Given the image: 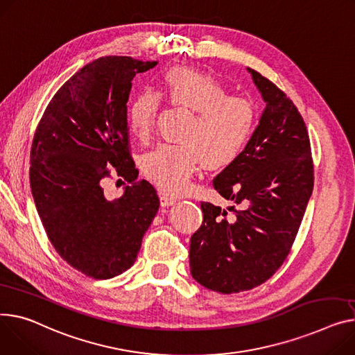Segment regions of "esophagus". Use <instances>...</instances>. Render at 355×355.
Masks as SVG:
<instances>
[{
	"label": "esophagus",
	"mask_w": 355,
	"mask_h": 355,
	"mask_svg": "<svg viewBox=\"0 0 355 355\" xmlns=\"http://www.w3.org/2000/svg\"><path fill=\"white\" fill-rule=\"evenodd\" d=\"M175 201H177L175 197H171V196L165 194V193H159V202H161L162 207H168V205L174 204Z\"/></svg>",
	"instance_id": "obj_1"
}]
</instances>
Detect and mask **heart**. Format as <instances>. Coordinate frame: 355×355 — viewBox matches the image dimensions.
I'll list each match as a JSON object with an SVG mask.
<instances>
[{
  "instance_id": "heart-1",
  "label": "heart",
  "mask_w": 355,
  "mask_h": 355,
  "mask_svg": "<svg viewBox=\"0 0 355 355\" xmlns=\"http://www.w3.org/2000/svg\"><path fill=\"white\" fill-rule=\"evenodd\" d=\"M193 111L181 134V144H162L141 159L146 177L161 191L182 194L202 162L208 170L225 168L245 151L254 135L255 104L228 91L212 77L188 67L170 68L162 76V89L139 91L127 108L132 135L146 139L154 125L161 98Z\"/></svg>"
}]
</instances>
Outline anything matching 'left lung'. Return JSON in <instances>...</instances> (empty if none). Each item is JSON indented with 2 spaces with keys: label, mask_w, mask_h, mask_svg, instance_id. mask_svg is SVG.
<instances>
[{
  "label": "left lung",
  "mask_w": 355,
  "mask_h": 355,
  "mask_svg": "<svg viewBox=\"0 0 355 355\" xmlns=\"http://www.w3.org/2000/svg\"><path fill=\"white\" fill-rule=\"evenodd\" d=\"M267 107L243 155L212 181L234 201L228 209L201 201V227L190 244L194 279L232 294L261 286L286 261L314 187L310 137L294 103L248 68Z\"/></svg>",
  "instance_id": "1"
}]
</instances>
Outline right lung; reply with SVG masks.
I'll return each mask as SVG.
<instances>
[{"label":"right lung","instance_id":"right-lung-1","mask_svg":"<svg viewBox=\"0 0 355 355\" xmlns=\"http://www.w3.org/2000/svg\"><path fill=\"white\" fill-rule=\"evenodd\" d=\"M157 64L94 60L55 92L34 134L30 184L46 237L91 278H112L134 264L159 207L155 188L137 180L125 116L132 78ZM108 178L130 184L120 199L105 197Z\"/></svg>","mask_w":355,"mask_h":355}]
</instances>
